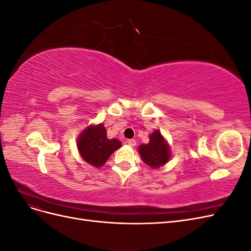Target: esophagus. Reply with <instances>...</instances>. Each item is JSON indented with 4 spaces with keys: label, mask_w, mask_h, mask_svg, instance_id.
Wrapping results in <instances>:
<instances>
[{
    "label": "esophagus",
    "mask_w": 251,
    "mask_h": 251,
    "mask_svg": "<svg viewBox=\"0 0 251 251\" xmlns=\"http://www.w3.org/2000/svg\"><path fill=\"white\" fill-rule=\"evenodd\" d=\"M126 143L130 147H135L136 146V140L135 139H128V140H126Z\"/></svg>",
    "instance_id": "1"
}]
</instances>
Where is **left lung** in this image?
<instances>
[{
    "label": "left lung",
    "instance_id": "left-lung-1",
    "mask_svg": "<svg viewBox=\"0 0 251 251\" xmlns=\"http://www.w3.org/2000/svg\"><path fill=\"white\" fill-rule=\"evenodd\" d=\"M138 151L142 161L151 169H159L168 163L171 158V150L160 131L156 130L150 135V142L141 144Z\"/></svg>",
    "mask_w": 251,
    "mask_h": 251
}]
</instances>
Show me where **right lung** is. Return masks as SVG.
Returning <instances> with one entry per match:
<instances>
[{"mask_svg": "<svg viewBox=\"0 0 251 251\" xmlns=\"http://www.w3.org/2000/svg\"><path fill=\"white\" fill-rule=\"evenodd\" d=\"M121 147V142L107 137V130L102 124L89 126L77 138V149L81 158L94 168H100L109 157Z\"/></svg>", "mask_w": 251, "mask_h": 251, "instance_id": "1", "label": "right lung"}]
</instances>
